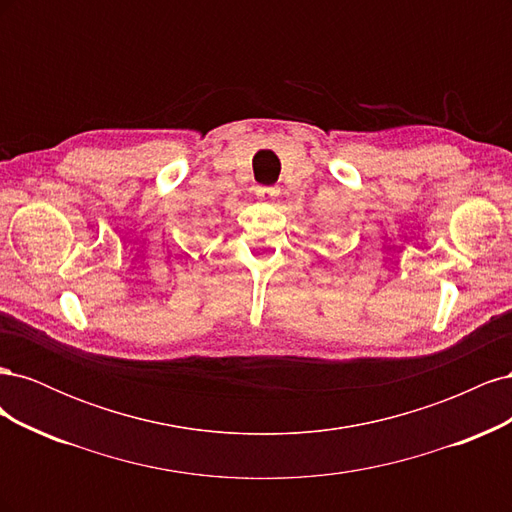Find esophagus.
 Instances as JSON below:
<instances>
[{"mask_svg":"<svg viewBox=\"0 0 512 512\" xmlns=\"http://www.w3.org/2000/svg\"><path fill=\"white\" fill-rule=\"evenodd\" d=\"M277 194H280V188H275V185H260V188L256 190V196H258V200H262V203H271Z\"/></svg>","mask_w":512,"mask_h":512,"instance_id":"1","label":"esophagus"}]
</instances>
